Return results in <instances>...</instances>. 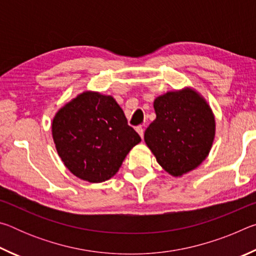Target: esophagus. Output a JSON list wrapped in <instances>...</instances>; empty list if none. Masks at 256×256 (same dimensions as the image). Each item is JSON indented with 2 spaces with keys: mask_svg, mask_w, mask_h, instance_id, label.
I'll use <instances>...</instances> for the list:
<instances>
[{
  "mask_svg": "<svg viewBox=\"0 0 256 256\" xmlns=\"http://www.w3.org/2000/svg\"><path fill=\"white\" fill-rule=\"evenodd\" d=\"M136 132L138 133V136H141V138H144V128H142L141 126H138V128H136Z\"/></svg>",
  "mask_w": 256,
  "mask_h": 256,
  "instance_id": "34e87169",
  "label": "esophagus"
}]
</instances>
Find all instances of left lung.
Wrapping results in <instances>:
<instances>
[{
    "instance_id": "left-lung-1",
    "label": "left lung",
    "mask_w": 256,
    "mask_h": 256,
    "mask_svg": "<svg viewBox=\"0 0 256 256\" xmlns=\"http://www.w3.org/2000/svg\"><path fill=\"white\" fill-rule=\"evenodd\" d=\"M156 120L144 142L164 172L182 177L204 162L214 144L216 118L206 98L192 86L160 94Z\"/></svg>"
}]
</instances>
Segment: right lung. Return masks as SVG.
<instances>
[{
	"mask_svg": "<svg viewBox=\"0 0 256 256\" xmlns=\"http://www.w3.org/2000/svg\"><path fill=\"white\" fill-rule=\"evenodd\" d=\"M52 136L64 166L89 183L116 175L141 141L114 97L92 90H84L56 112Z\"/></svg>",
	"mask_w": 256,
	"mask_h": 256,
	"instance_id": "obj_1",
	"label": "right lung"
}]
</instances>
